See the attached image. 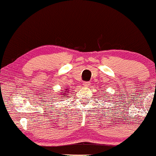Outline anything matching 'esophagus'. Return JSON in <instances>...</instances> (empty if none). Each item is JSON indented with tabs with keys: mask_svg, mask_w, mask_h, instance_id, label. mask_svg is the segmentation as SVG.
<instances>
[{
	"mask_svg": "<svg viewBox=\"0 0 156 156\" xmlns=\"http://www.w3.org/2000/svg\"><path fill=\"white\" fill-rule=\"evenodd\" d=\"M83 85L85 87H89V86H90V83H89V82H83Z\"/></svg>",
	"mask_w": 156,
	"mask_h": 156,
	"instance_id": "esophagus-1",
	"label": "esophagus"
}]
</instances>
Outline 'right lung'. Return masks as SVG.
Listing matches in <instances>:
<instances>
[{
	"mask_svg": "<svg viewBox=\"0 0 156 156\" xmlns=\"http://www.w3.org/2000/svg\"><path fill=\"white\" fill-rule=\"evenodd\" d=\"M69 94V91L67 90V89H64V91H62V92H61L60 94V99L62 98H64V97H68L67 95Z\"/></svg>",
	"mask_w": 156,
	"mask_h": 156,
	"instance_id": "obj_1",
	"label": "right lung"
}]
</instances>
